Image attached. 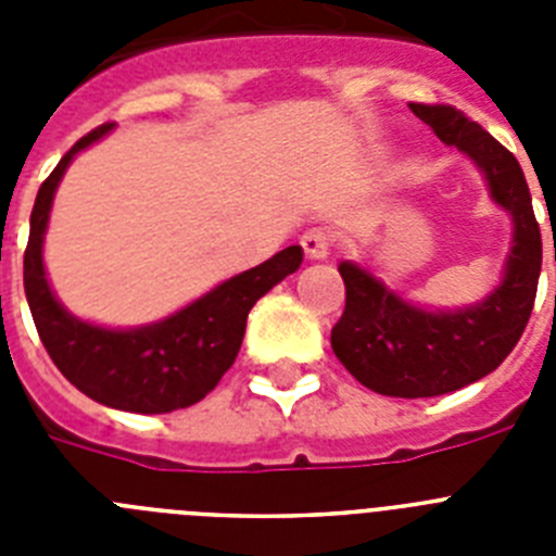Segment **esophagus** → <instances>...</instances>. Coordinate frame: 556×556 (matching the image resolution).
Returning a JSON list of instances; mask_svg holds the SVG:
<instances>
[{"instance_id":"34e87169","label":"esophagus","mask_w":556,"mask_h":556,"mask_svg":"<svg viewBox=\"0 0 556 556\" xmlns=\"http://www.w3.org/2000/svg\"><path fill=\"white\" fill-rule=\"evenodd\" d=\"M301 248L306 253V258L312 262H323L331 253V233L323 228H312L301 236Z\"/></svg>"}]
</instances>
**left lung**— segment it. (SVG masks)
Here are the masks:
<instances>
[{"instance_id": "obj_1", "label": "left lung", "mask_w": 556, "mask_h": 556, "mask_svg": "<svg viewBox=\"0 0 556 556\" xmlns=\"http://www.w3.org/2000/svg\"><path fill=\"white\" fill-rule=\"evenodd\" d=\"M437 139L468 155L488 180L490 198L513 217V242L501 283L484 301L454 312L412 306L370 269L339 264L345 312L331 348L358 384L390 397H434L493 372L518 345L538 294L543 242L518 159L454 105L409 102Z\"/></svg>"}]
</instances>
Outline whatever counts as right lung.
I'll list each match as a JSON object with an SVG mask.
<instances>
[{"instance_id": "obj_1", "label": "right lung", "mask_w": 556, "mask_h": 556, "mask_svg": "<svg viewBox=\"0 0 556 556\" xmlns=\"http://www.w3.org/2000/svg\"><path fill=\"white\" fill-rule=\"evenodd\" d=\"M111 127L102 125L83 136L38 189L24 250V292L43 348L77 390L111 409L164 415L198 404L219 384L242 348L250 308L301 267L303 250L292 244L150 326L102 328L77 320L58 303L47 281L43 233L66 166Z\"/></svg>"}]
</instances>
